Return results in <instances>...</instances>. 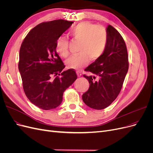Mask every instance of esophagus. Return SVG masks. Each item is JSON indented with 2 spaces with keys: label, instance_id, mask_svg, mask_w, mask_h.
<instances>
[{
  "label": "esophagus",
  "instance_id": "esophagus-1",
  "mask_svg": "<svg viewBox=\"0 0 153 153\" xmlns=\"http://www.w3.org/2000/svg\"><path fill=\"white\" fill-rule=\"evenodd\" d=\"M77 76L78 77H80V76H81V72H80V71H77Z\"/></svg>",
  "mask_w": 153,
  "mask_h": 153
}]
</instances>
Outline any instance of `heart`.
Wrapping results in <instances>:
<instances>
[{"mask_svg":"<svg viewBox=\"0 0 153 153\" xmlns=\"http://www.w3.org/2000/svg\"><path fill=\"white\" fill-rule=\"evenodd\" d=\"M70 34L74 38L81 42L80 53L72 56L66 61L67 67L69 69H81L87 65L89 57L92 60H97L104 53L108 42V35L103 26L84 21L72 27ZM56 51L64 57L69 55L68 39L66 38L60 36L57 39Z\"/></svg>","mask_w":153,"mask_h":153,"instance_id":"1","label":"heart"}]
</instances>
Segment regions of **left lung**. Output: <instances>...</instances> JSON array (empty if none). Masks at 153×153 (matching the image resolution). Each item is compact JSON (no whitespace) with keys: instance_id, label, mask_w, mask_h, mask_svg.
I'll return each mask as SVG.
<instances>
[{"instance_id":"obj_1","label":"left lung","mask_w":153,"mask_h":153,"mask_svg":"<svg viewBox=\"0 0 153 153\" xmlns=\"http://www.w3.org/2000/svg\"><path fill=\"white\" fill-rule=\"evenodd\" d=\"M108 42L104 53L85 69L94 76H83L90 84L82 96L87 106L95 110H102L111 104L122 88L128 69V59L123 38L111 25L106 27ZM98 79L95 80V77Z\"/></svg>"}]
</instances>
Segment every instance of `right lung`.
I'll return each instance as SVG.
<instances>
[{"mask_svg":"<svg viewBox=\"0 0 153 153\" xmlns=\"http://www.w3.org/2000/svg\"><path fill=\"white\" fill-rule=\"evenodd\" d=\"M73 22L64 19L42 22L28 33L21 44L18 68L24 91L42 110L59 106L64 92L77 79L72 69L62 71L65 65L56 51V40Z\"/></svg>","mask_w":153,"mask_h":153,"instance_id":"1","label":"right lung"}]
</instances>
